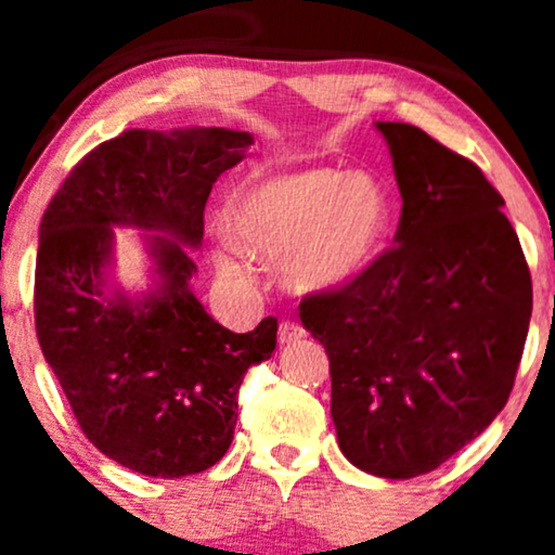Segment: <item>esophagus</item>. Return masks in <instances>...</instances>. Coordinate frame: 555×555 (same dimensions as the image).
Wrapping results in <instances>:
<instances>
[{"label": "esophagus", "mask_w": 555, "mask_h": 555, "mask_svg": "<svg viewBox=\"0 0 555 555\" xmlns=\"http://www.w3.org/2000/svg\"><path fill=\"white\" fill-rule=\"evenodd\" d=\"M302 336H305V328L299 326L297 321H282V326H279V341H282V344L299 341Z\"/></svg>", "instance_id": "1"}]
</instances>
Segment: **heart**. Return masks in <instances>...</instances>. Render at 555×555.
<instances>
[{
  "label": "heart",
  "mask_w": 555,
  "mask_h": 555,
  "mask_svg": "<svg viewBox=\"0 0 555 555\" xmlns=\"http://www.w3.org/2000/svg\"><path fill=\"white\" fill-rule=\"evenodd\" d=\"M391 206L384 184L367 171L313 167L286 171L242 190L229 224L242 247L282 256L284 282L297 292L341 289L365 273L388 232ZM219 269L245 279L247 263L224 253Z\"/></svg>",
  "instance_id": "1"
}]
</instances>
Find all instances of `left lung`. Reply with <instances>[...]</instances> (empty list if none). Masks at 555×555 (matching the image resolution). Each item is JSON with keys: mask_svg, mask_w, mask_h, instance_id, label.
Segmentation results:
<instances>
[{"mask_svg": "<svg viewBox=\"0 0 555 555\" xmlns=\"http://www.w3.org/2000/svg\"><path fill=\"white\" fill-rule=\"evenodd\" d=\"M401 193L397 245L341 289L299 302L326 347L341 454L388 480L433 473L512 393L532 279L480 167L415 125L378 122Z\"/></svg>", "mask_w": 555, "mask_h": 555, "instance_id": "1", "label": "left lung"}]
</instances>
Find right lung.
<instances>
[{
    "mask_svg": "<svg viewBox=\"0 0 555 555\" xmlns=\"http://www.w3.org/2000/svg\"><path fill=\"white\" fill-rule=\"evenodd\" d=\"M247 145L250 132L224 127L125 130L75 164L41 219L38 344L88 441L132 473L214 467L247 367L276 349V318L234 334L190 289L206 201ZM112 225L159 232L146 235L157 284L145 296L105 289Z\"/></svg>",
    "mask_w": 555,
    "mask_h": 555,
    "instance_id": "right-lung-1",
    "label": "right lung"
}]
</instances>
